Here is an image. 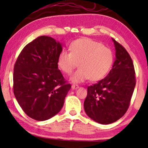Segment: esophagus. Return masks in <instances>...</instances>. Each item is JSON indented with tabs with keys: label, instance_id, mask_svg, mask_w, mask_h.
I'll return each instance as SVG.
<instances>
[{
	"label": "esophagus",
	"instance_id": "esophagus-1",
	"mask_svg": "<svg viewBox=\"0 0 148 148\" xmlns=\"http://www.w3.org/2000/svg\"><path fill=\"white\" fill-rule=\"evenodd\" d=\"M71 88H72L73 90H75V89H77V88H79V86H78V85L73 84V85H72Z\"/></svg>",
	"mask_w": 148,
	"mask_h": 148
}]
</instances>
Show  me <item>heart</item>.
<instances>
[{
  "label": "heart",
  "mask_w": 148,
  "mask_h": 148,
  "mask_svg": "<svg viewBox=\"0 0 148 148\" xmlns=\"http://www.w3.org/2000/svg\"><path fill=\"white\" fill-rule=\"evenodd\" d=\"M69 52L62 51L58 54L57 65L66 74H71L78 62L79 66L71 76L74 83L90 79L95 82L104 78L110 70L114 60L110 48L90 38H81L72 42Z\"/></svg>",
  "instance_id": "1"
}]
</instances>
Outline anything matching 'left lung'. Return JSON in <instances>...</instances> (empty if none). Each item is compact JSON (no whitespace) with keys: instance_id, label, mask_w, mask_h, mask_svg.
I'll return each mask as SVG.
<instances>
[{"instance_id":"1","label":"left lung","mask_w":148,"mask_h":148,"mask_svg":"<svg viewBox=\"0 0 148 148\" xmlns=\"http://www.w3.org/2000/svg\"><path fill=\"white\" fill-rule=\"evenodd\" d=\"M112 39L116 58L106 77L89 86L84 101L88 116L103 125L118 121L127 112L136 84L132 59L126 49Z\"/></svg>"}]
</instances>
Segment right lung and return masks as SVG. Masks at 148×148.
I'll return each instance as SVG.
<instances>
[{
    "instance_id": "add662e5",
    "label": "right lung",
    "mask_w": 148,
    "mask_h": 148,
    "mask_svg": "<svg viewBox=\"0 0 148 148\" xmlns=\"http://www.w3.org/2000/svg\"><path fill=\"white\" fill-rule=\"evenodd\" d=\"M62 48L49 36H40L21 50L14 66L13 92L24 112L34 120L58 114L71 88L58 69Z\"/></svg>"
}]
</instances>
